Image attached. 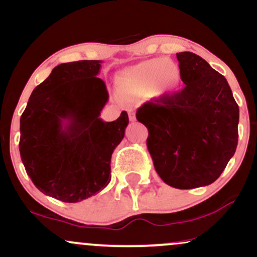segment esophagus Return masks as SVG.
<instances>
[{
	"instance_id": "obj_1",
	"label": "esophagus",
	"mask_w": 257,
	"mask_h": 257,
	"mask_svg": "<svg viewBox=\"0 0 257 257\" xmlns=\"http://www.w3.org/2000/svg\"><path fill=\"white\" fill-rule=\"evenodd\" d=\"M129 119H131V122H135L137 120V117H135V112L133 110H129Z\"/></svg>"
}]
</instances>
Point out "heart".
Masks as SVG:
<instances>
[{
    "mask_svg": "<svg viewBox=\"0 0 257 257\" xmlns=\"http://www.w3.org/2000/svg\"><path fill=\"white\" fill-rule=\"evenodd\" d=\"M181 83V69L175 61L155 58L129 67L119 73L118 87L123 94L141 96L149 93L151 99L173 94Z\"/></svg>",
    "mask_w": 257,
    "mask_h": 257,
    "instance_id": "obj_1",
    "label": "heart"
}]
</instances>
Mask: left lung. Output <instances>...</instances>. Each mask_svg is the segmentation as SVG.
<instances>
[{"mask_svg":"<svg viewBox=\"0 0 257 257\" xmlns=\"http://www.w3.org/2000/svg\"><path fill=\"white\" fill-rule=\"evenodd\" d=\"M181 91L145 102L137 119L149 129V149L159 178L180 190L213 184L238 144L239 107L228 82L203 58L176 53Z\"/></svg>","mask_w":257,"mask_h":257,"instance_id":"left-lung-1","label":"left lung"}]
</instances>
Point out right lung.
Listing matches in <instances>:
<instances>
[{"mask_svg": "<svg viewBox=\"0 0 257 257\" xmlns=\"http://www.w3.org/2000/svg\"><path fill=\"white\" fill-rule=\"evenodd\" d=\"M101 60L55 66L31 93L20 117L19 151L26 173L41 192L77 203L111 180V156L129 123L123 111L113 122L100 118L108 100L98 77Z\"/></svg>", "mask_w": 257, "mask_h": 257, "instance_id": "obj_1", "label": "right lung"}]
</instances>
